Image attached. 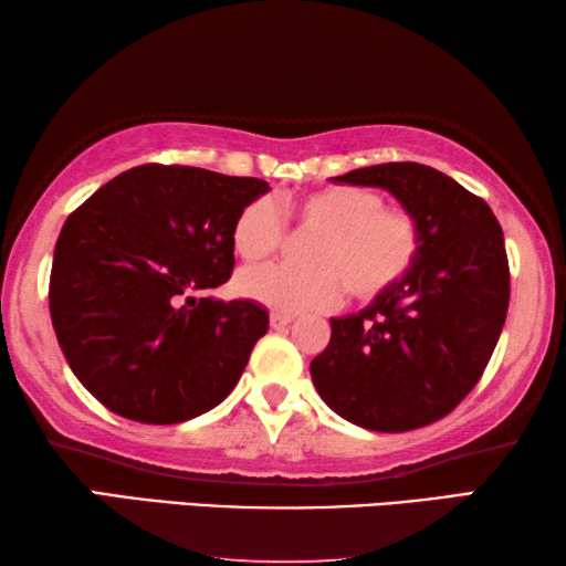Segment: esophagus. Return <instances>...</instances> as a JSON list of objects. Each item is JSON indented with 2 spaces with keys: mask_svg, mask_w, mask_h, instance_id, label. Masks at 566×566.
<instances>
[{
  "mask_svg": "<svg viewBox=\"0 0 566 566\" xmlns=\"http://www.w3.org/2000/svg\"><path fill=\"white\" fill-rule=\"evenodd\" d=\"M294 322V315H282V312H272L269 315V325H272V329H284L286 325H292Z\"/></svg>",
  "mask_w": 566,
  "mask_h": 566,
  "instance_id": "1",
  "label": "esophagus"
}]
</instances>
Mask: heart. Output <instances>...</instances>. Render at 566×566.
Masks as SVG:
<instances>
[{
  "label": "heart",
  "mask_w": 566,
  "mask_h": 566,
  "mask_svg": "<svg viewBox=\"0 0 566 566\" xmlns=\"http://www.w3.org/2000/svg\"><path fill=\"white\" fill-rule=\"evenodd\" d=\"M315 231L302 251L304 266L266 264L237 276V292L282 315L327 310L343 297H382L416 266L423 247L418 219L388 209L378 191L327 186L280 203L256 199L237 213L231 247L244 262H262L284 244L286 227Z\"/></svg>",
  "instance_id": "b5f03b06"
}]
</instances>
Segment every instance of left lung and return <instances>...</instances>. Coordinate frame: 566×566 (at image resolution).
<instances>
[{
    "label": "left lung",
    "mask_w": 566,
    "mask_h": 566,
    "mask_svg": "<svg viewBox=\"0 0 566 566\" xmlns=\"http://www.w3.org/2000/svg\"><path fill=\"white\" fill-rule=\"evenodd\" d=\"M335 181L390 191L418 219L423 247L398 286L329 319L312 382L337 416L367 430L436 423L481 380L504 327V231L486 201L423 164L367 166Z\"/></svg>",
    "instance_id": "obj_1"
}]
</instances>
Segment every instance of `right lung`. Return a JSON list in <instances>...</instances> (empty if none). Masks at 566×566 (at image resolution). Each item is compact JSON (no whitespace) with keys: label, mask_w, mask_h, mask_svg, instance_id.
I'll return each instance as SVG.
<instances>
[{"label":"right lung","mask_w":566,"mask_h":566,"mask_svg":"<svg viewBox=\"0 0 566 566\" xmlns=\"http://www.w3.org/2000/svg\"><path fill=\"white\" fill-rule=\"evenodd\" d=\"M262 178L136 166L62 227L50 317L75 378L107 410L184 423L234 390L269 315L251 300L199 297L229 282L231 227Z\"/></svg>","instance_id":"add662e5"}]
</instances>
